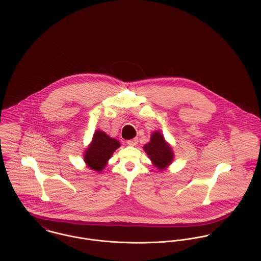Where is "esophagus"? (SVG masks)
Wrapping results in <instances>:
<instances>
[{
    "label": "esophagus",
    "instance_id": "esophagus-1",
    "mask_svg": "<svg viewBox=\"0 0 261 261\" xmlns=\"http://www.w3.org/2000/svg\"><path fill=\"white\" fill-rule=\"evenodd\" d=\"M127 144L130 145V146H135V145L138 144V138H133L131 140H128Z\"/></svg>",
    "mask_w": 261,
    "mask_h": 261
}]
</instances>
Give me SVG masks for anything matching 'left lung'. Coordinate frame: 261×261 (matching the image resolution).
I'll return each mask as SVG.
<instances>
[{"instance_id": "8db88e82", "label": "left lung", "mask_w": 261, "mask_h": 261, "mask_svg": "<svg viewBox=\"0 0 261 261\" xmlns=\"http://www.w3.org/2000/svg\"><path fill=\"white\" fill-rule=\"evenodd\" d=\"M143 149L153 166L160 171L168 168L173 162V149L160 131H154L152 133L150 141L144 145Z\"/></svg>"}]
</instances>
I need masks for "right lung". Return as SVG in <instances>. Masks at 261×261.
Listing matches in <instances>:
<instances>
[{
    "label": "right lung",
    "mask_w": 261,
    "mask_h": 261,
    "mask_svg": "<svg viewBox=\"0 0 261 261\" xmlns=\"http://www.w3.org/2000/svg\"><path fill=\"white\" fill-rule=\"evenodd\" d=\"M120 146L118 140L97 129L91 143L84 151V161L87 167L94 171L102 172L115 150Z\"/></svg>",
    "instance_id": "add662e5"
}]
</instances>
